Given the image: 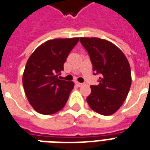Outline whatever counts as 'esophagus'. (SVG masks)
<instances>
[{
    "mask_svg": "<svg viewBox=\"0 0 150 150\" xmlns=\"http://www.w3.org/2000/svg\"><path fill=\"white\" fill-rule=\"evenodd\" d=\"M76 84L78 85L79 87H81V86H83L84 83H76Z\"/></svg>",
    "mask_w": 150,
    "mask_h": 150,
    "instance_id": "obj_1",
    "label": "esophagus"
}]
</instances>
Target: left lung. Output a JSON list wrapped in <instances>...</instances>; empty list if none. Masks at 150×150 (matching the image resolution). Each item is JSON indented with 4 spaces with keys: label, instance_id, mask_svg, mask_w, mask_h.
<instances>
[{
    "label": "left lung",
    "instance_id": "1",
    "mask_svg": "<svg viewBox=\"0 0 150 150\" xmlns=\"http://www.w3.org/2000/svg\"><path fill=\"white\" fill-rule=\"evenodd\" d=\"M90 56L99 84L91 85L87 102L99 114L109 116L122 106L131 87V69L124 53L113 43L99 38H80Z\"/></svg>",
    "mask_w": 150,
    "mask_h": 150
}]
</instances>
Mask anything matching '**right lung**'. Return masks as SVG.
Instances as JSON below:
<instances>
[{
  "instance_id": "1",
  "label": "right lung",
  "mask_w": 150,
  "mask_h": 150,
  "mask_svg": "<svg viewBox=\"0 0 150 150\" xmlns=\"http://www.w3.org/2000/svg\"><path fill=\"white\" fill-rule=\"evenodd\" d=\"M79 40V38L48 40L30 56L22 83L28 100L38 113L50 115L65 106L74 83L61 80L58 76Z\"/></svg>"
}]
</instances>
